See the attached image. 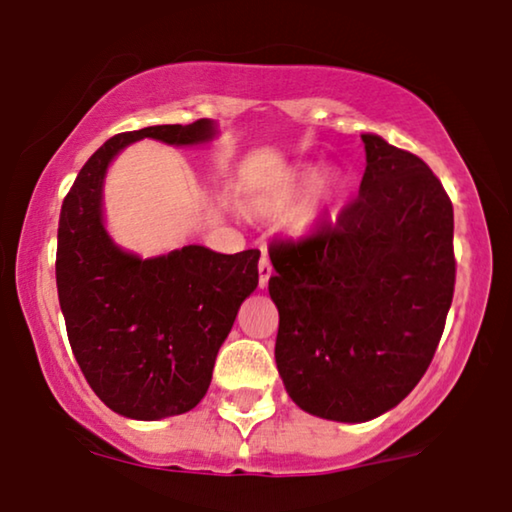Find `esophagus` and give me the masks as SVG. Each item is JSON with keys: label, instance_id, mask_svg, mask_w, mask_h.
<instances>
[{"label": "esophagus", "instance_id": "obj_1", "mask_svg": "<svg viewBox=\"0 0 512 512\" xmlns=\"http://www.w3.org/2000/svg\"><path fill=\"white\" fill-rule=\"evenodd\" d=\"M257 271H260V288H267L269 278H271V274H274V267H271L267 252H262V260H260V267H257Z\"/></svg>", "mask_w": 512, "mask_h": 512}]
</instances>
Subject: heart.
<instances>
[{"label":"heart","mask_w":512,"mask_h":512,"mask_svg":"<svg viewBox=\"0 0 512 512\" xmlns=\"http://www.w3.org/2000/svg\"><path fill=\"white\" fill-rule=\"evenodd\" d=\"M314 179H316L314 172L300 174V177H297L295 181H290L288 186H281V189L267 193V196L262 198V208H267V210L288 208V205L293 203V200L300 196L302 191L312 189ZM338 189H340L338 179L319 181V184L314 186V191L307 196V200H304L302 205H297V208L293 210V215H290V224H293L295 229H307V226H312L314 219L319 217L323 205L331 203V198H335Z\"/></svg>","instance_id":"1"}]
</instances>
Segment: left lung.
<instances>
[{
  "label": "left lung",
  "mask_w": 512,
  "mask_h": 512,
  "mask_svg": "<svg viewBox=\"0 0 512 512\" xmlns=\"http://www.w3.org/2000/svg\"><path fill=\"white\" fill-rule=\"evenodd\" d=\"M359 196L312 234L271 241L276 366L312 416L364 423L428 371L454 300V205L428 165L361 134Z\"/></svg>",
  "instance_id": "1"
}]
</instances>
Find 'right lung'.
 Segmentation results:
<instances>
[{
  "instance_id": "obj_1",
  "label": "right lung",
  "mask_w": 512,
  "mask_h": 512,
  "mask_svg": "<svg viewBox=\"0 0 512 512\" xmlns=\"http://www.w3.org/2000/svg\"><path fill=\"white\" fill-rule=\"evenodd\" d=\"M144 137L189 146L215 137L210 120L155 125L108 139L84 163L58 219L56 288L70 347L108 409L158 420L191 411L208 392L219 347L257 288L260 250L236 255L186 245L139 260L101 222L111 160Z\"/></svg>"
}]
</instances>
